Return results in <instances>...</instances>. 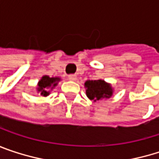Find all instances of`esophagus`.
Wrapping results in <instances>:
<instances>
[{
	"label": "esophagus",
	"instance_id": "obj_1",
	"mask_svg": "<svg viewBox=\"0 0 159 159\" xmlns=\"http://www.w3.org/2000/svg\"><path fill=\"white\" fill-rule=\"evenodd\" d=\"M76 75H68V78H69V80H72V81H75L76 80Z\"/></svg>",
	"mask_w": 159,
	"mask_h": 159
}]
</instances>
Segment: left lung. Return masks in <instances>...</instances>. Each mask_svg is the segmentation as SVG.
Segmentation results:
<instances>
[{
  "label": "left lung",
  "mask_w": 159,
  "mask_h": 159,
  "mask_svg": "<svg viewBox=\"0 0 159 159\" xmlns=\"http://www.w3.org/2000/svg\"><path fill=\"white\" fill-rule=\"evenodd\" d=\"M86 87V96L94 101L104 98H110L112 95L111 84L103 80H87L84 83Z\"/></svg>",
  "instance_id": "obj_1"
}]
</instances>
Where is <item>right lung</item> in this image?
<instances>
[{
	"label": "right lung",
	"mask_w": 159,
	"mask_h": 159,
	"mask_svg": "<svg viewBox=\"0 0 159 159\" xmlns=\"http://www.w3.org/2000/svg\"><path fill=\"white\" fill-rule=\"evenodd\" d=\"M59 80H60V78H53V77H49L48 75H45V76L42 77V79L39 81V88L38 89L41 93L42 96L46 97V96H48V94H49L47 91V89H48V87L52 88L53 86H55Z\"/></svg>",
	"instance_id": "right-lung-1"
}]
</instances>
